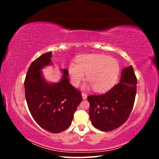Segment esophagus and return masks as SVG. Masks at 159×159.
Returning a JSON list of instances; mask_svg holds the SVG:
<instances>
[{
  "label": "esophagus",
  "mask_w": 159,
  "mask_h": 159,
  "mask_svg": "<svg viewBox=\"0 0 159 159\" xmlns=\"http://www.w3.org/2000/svg\"><path fill=\"white\" fill-rule=\"evenodd\" d=\"M81 95H82V98H83V99H85L86 98H87V97H88L87 94H86L85 93H81Z\"/></svg>",
  "instance_id": "1"
}]
</instances>
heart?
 <instances>
[{
  "mask_svg": "<svg viewBox=\"0 0 159 159\" xmlns=\"http://www.w3.org/2000/svg\"><path fill=\"white\" fill-rule=\"evenodd\" d=\"M120 70L119 62L114 57L105 54H86L77 59V64L71 63L68 71L75 87L79 86L86 74L90 84L84 85L83 88L93 87L95 91L103 92L116 83Z\"/></svg>",
  "mask_w": 159,
  "mask_h": 159,
  "instance_id": "1",
  "label": "heart"
}]
</instances>
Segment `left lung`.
Segmentation results:
<instances>
[{
    "label": "left lung",
    "mask_w": 159,
    "mask_h": 159,
    "mask_svg": "<svg viewBox=\"0 0 159 159\" xmlns=\"http://www.w3.org/2000/svg\"><path fill=\"white\" fill-rule=\"evenodd\" d=\"M137 82L134 70L129 66L122 70L119 82L107 92L88 96L89 117L96 129L111 131L126 122L135 99Z\"/></svg>",
    "instance_id": "obj_1"
}]
</instances>
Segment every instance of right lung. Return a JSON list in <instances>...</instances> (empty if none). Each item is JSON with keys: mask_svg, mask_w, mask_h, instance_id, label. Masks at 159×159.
Returning a JSON list of instances; mask_svg holds the SVG:
<instances>
[{"mask_svg": "<svg viewBox=\"0 0 159 159\" xmlns=\"http://www.w3.org/2000/svg\"><path fill=\"white\" fill-rule=\"evenodd\" d=\"M52 54H42L30 64L25 80V97L35 121L46 131L58 133L70 126L82 97L70 84L67 69H61L64 75L58 83L50 84L43 78L41 69L52 64Z\"/></svg>", "mask_w": 159, "mask_h": 159, "instance_id": "add662e5", "label": "right lung"}]
</instances>
